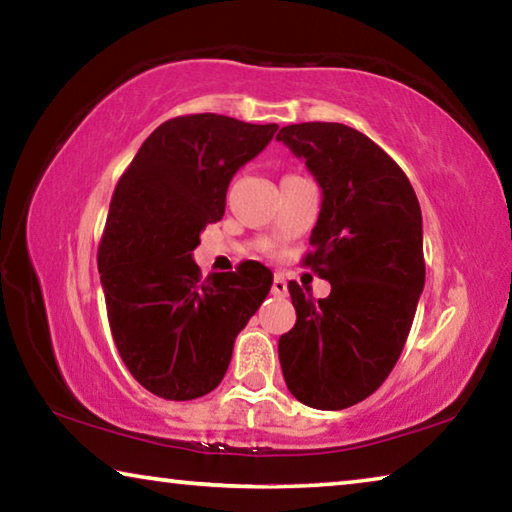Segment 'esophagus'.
Listing matches in <instances>:
<instances>
[{"label": "esophagus", "mask_w": 512, "mask_h": 512, "mask_svg": "<svg viewBox=\"0 0 512 512\" xmlns=\"http://www.w3.org/2000/svg\"><path fill=\"white\" fill-rule=\"evenodd\" d=\"M271 291H273V296H277V298H284V296H287V293H289V287H287V280H284V275L275 273Z\"/></svg>", "instance_id": "obj_1"}]
</instances>
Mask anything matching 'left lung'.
I'll use <instances>...</instances> for the list:
<instances>
[{
    "mask_svg": "<svg viewBox=\"0 0 512 512\" xmlns=\"http://www.w3.org/2000/svg\"><path fill=\"white\" fill-rule=\"evenodd\" d=\"M277 142L323 192L305 264L332 284L314 300L289 282L298 318L277 354L298 402L341 411L384 384L411 332L424 289L420 203L391 155L350 126L291 124Z\"/></svg>",
    "mask_w": 512,
    "mask_h": 512,
    "instance_id": "8db88e82",
    "label": "left lung"
}]
</instances>
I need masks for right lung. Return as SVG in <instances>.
Here are the masks:
<instances>
[{
	"mask_svg": "<svg viewBox=\"0 0 512 512\" xmlns=\"http://www.w3.org/2000/svg\"><path fill=\"white\" fill-rule=\"evenodd\" d=\"M275 131L214 112L169 119L112 194L97 257L110 332L131 375L164 400L221 384L237 334L271 291L264 264L203 280L192 253L205 225L221 221L232 176Z\"/></svg>",
	"mask_w": 512,
	"mask_h": 512,
	"instance_id": "obj_1",
	"label": "right lung"
}]
</instances>
